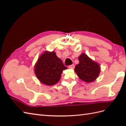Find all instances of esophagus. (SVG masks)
Wrapping results in <instances>:
<instances>
[{"mask_svg":"<svg viewBox=\"0 0 126 126\" xmlns=\"http://www.w3.org/2000/svg\"><path fill=\"white\" fill-rule=\"evenodd\" d=\"M68 68H69V69H74V68H75V65H74V64L70 65L69 66Z\"/></svg>","mask_w":126,"mask_h":126,"instance_id":"1","label":"esophagus"}]
</instances>
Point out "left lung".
Segmentation results:
<instances>
[{
	"label": "left lung",
	"instance_id": "obj_1",
	"mask_svg": "<svg viewBox=\"0 0 126 126\" xmlns=\"http://www.w3.org/2000/svg\"><path fill=\"white\" fill-rule=\"evenodd\" d=\"M79 63L75 68L77 76L85 82L94 81L100 73L98 63L93 61L85 53H82L79 56Z\"/></svg>",
	"mask_w": 126,
	"mask_h": 126
}]
</instances>
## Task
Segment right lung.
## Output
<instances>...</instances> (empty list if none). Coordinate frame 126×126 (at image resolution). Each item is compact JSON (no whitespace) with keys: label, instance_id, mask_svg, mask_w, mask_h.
Instances as JSON below:
<instances>
[{"label":"right lung","instance_id":"add662e5","mask_svg":"<svg viewBox=\"0 0 126 126\" xmlns=\"http://www.w3.org/2000/svg\"><path fill=\"white\" fill-rule=\"evenodd\" d=\"M67 67L57 57L55 52L45 51L39 57L34 66V72L40 82L52 85L60 79L61 74Z\"/></svg>","mask_w":126,"mask_h":126}]
</instances>
